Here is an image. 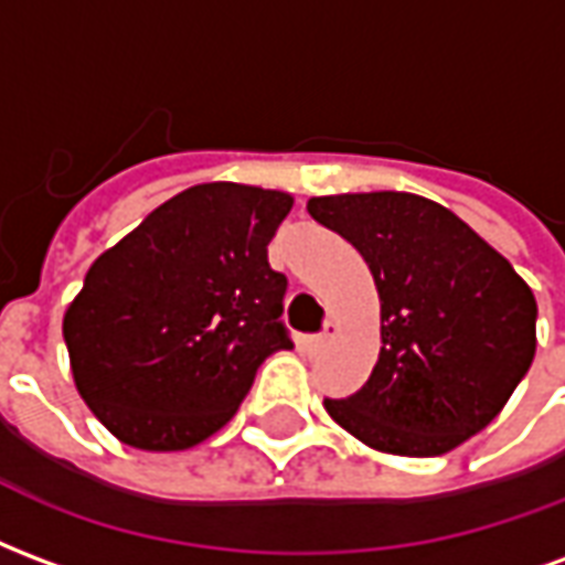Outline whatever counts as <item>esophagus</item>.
Returning <instances> with one entry per match:
<instances>
[{
	"instance_id": "esophagus-1",
	"label": "esophagus",
	"mask_w": 565,
	"mask_h": 565,
	"mask_svg": "<svg viewBox=\"0 0 565 565\" xmlns=\"http://www.w3.org/2000/svg\"><path fill=\"white\" fill-rule=\"evenodd\" d=\"M332 339H335V323H327V330L318 332V335L308 342V348H311L315 354H320V351H327V344H330Z\"/></svg>"
}]
</instances>
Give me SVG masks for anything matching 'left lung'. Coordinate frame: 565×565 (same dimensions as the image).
<instances>
[{
    "label": "left lung",
    "mask_w": 565,
    "mask_h": 565,
    "mask_svg": "<svg viewBox=\"0 0 565 565\" xmlns=\"http://www.w3.org/2000/svg\"><path fill=\"white\" fill-rule=\"evenodd\" d=\"M308 214L363 254L381 354L348 399H323L363 445L438 457L481 433L535 356V296L497 247L415 193L311 196Z\"/></svg>",
    "instance_id": "obj_1"
}]
</instances>
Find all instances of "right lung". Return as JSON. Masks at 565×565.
Here are the masks:
<instances>
[{
  "mask_svg": "<svg viewBox=\"0 0 565 565\" xmlns=\"http://www.w3.org/2000/svg\"><path fill=\"white\" fill-rule=\"evenodd\" d=\"M294 209L281 190L186 186L108 247L63 318L81 399L139 450H186L214 436L259 363L294 348L287 278L269 242Z\"/></svg>",
  "mask_w": 565,
  "mask_h": 565,
  "instance_id": "right-lung-1",
  "label": "right lung"
}]
</instances>
